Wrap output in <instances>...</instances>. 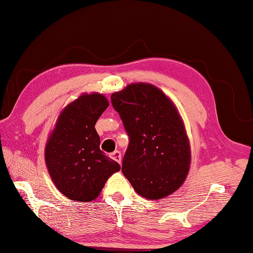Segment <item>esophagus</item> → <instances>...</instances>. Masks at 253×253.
<instances>
[{"label":"esophagus","instance_id":"1","mask_svg":"<svg viewBox=\"0 0 253 253\" xmlns=\"http://www.w3.org/2000/svg\"><path fill=\"white\" fill-rule=\"evenodd\" d=\"M110 156H111V158H112V160H114L115 162H117L119 164L122 163V155H121L119 151H114L113 153H111Z\"/></svg>","mask_w":253,"mask_h":253}]
</instances>
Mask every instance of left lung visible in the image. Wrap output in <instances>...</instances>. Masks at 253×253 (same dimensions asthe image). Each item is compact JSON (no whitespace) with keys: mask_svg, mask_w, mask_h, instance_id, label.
<instances>
[{"mask_svg":"<svg viewBox=\"0 0 253 253\" xmlns=\"http://www.w3.org/2000/svg\"><path fill=\"white\" fill-rule=\"evenodd\" d=\"M129 136L122 171L140 196L163 199L184 183L191 146L172 100L149 83H131L111 96Z\"/></svg>","mask_w":253,"mask_h":253,"instance_id":"obj_1","label":"left lung"}]
</instances>
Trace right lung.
Here are the masks:
<instances>
[{
	"label": "right lung",
	"instance_id": "add662e5",
	"mask_svg": "<svg viewBox=\"0 0 253 253\" xmlns=\"http://www.w3.org/2000/svg\"><path fill=\"white\" fill-rule=\"evenodd\" d=\"M109 104L102 93H82L60 111L47 139V170L58 191L71 201L96 199L107 180L121 169L100 150L95 128Z\"/></svg>",
	"mask_w": 253,
	"mask_h": 253
}]
</instances>
